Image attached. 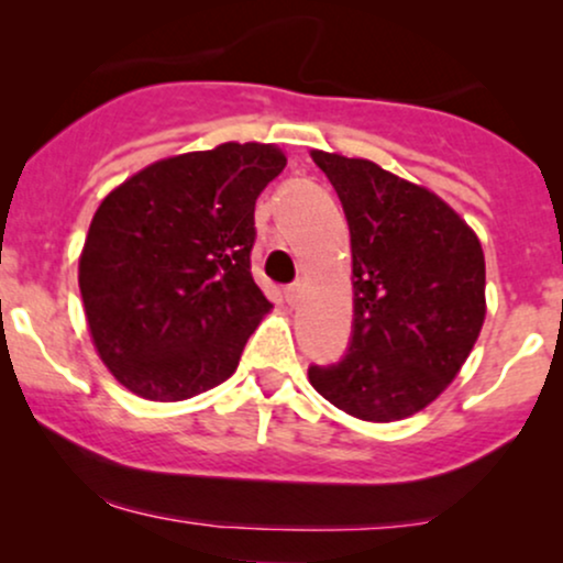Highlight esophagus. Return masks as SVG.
I'll return each instance as SVG.
<instances>
[{"label":"esophagus","mask_w":563,"mask_h":563,"mask_svg":"<svg viewBox=\"0 0 563 563\" xmlns=\"http://www.w3.org/2000/svg\"><path fill=\"white\" fill-rule=\"evenodd\" d=\"M301 294H303V283H290V286L286 288V301L288 303H299Z\"/></svg>","instance_id":"34e87169"}]
</instances>
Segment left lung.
Masks as SVG:
<instances>
[{
    "label": "left lung",
    "instance_id": "obj_1",
    "mask_svg": "<svg viewBox=\"0 0 563 563\" xmlns=\"http://www.w3.org/2000/svg\"><path fill=\"white\" fill-rule=\"evenodd\" d=\"M309 156L344 206L354 290L349 354L309 367V384L360 421H402L448 389L479 339L482 243L429 187L367 158Z\"/></svg>",
    "mask_w": 563,
    "mask_h": 563
}]
</instances>
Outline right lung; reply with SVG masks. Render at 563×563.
Masks as SVG:
<instances>
[{"label":"right lung","instance_id":"obj_1","mask_svg":"<svg viewBox=\"0 0 563 563\" xmlns=\"http://www.w3.org/2000/svg\"><path fill=\"white\" fill-rule=\"evenodd\" d=\"M286 169L273 142L161 158L97 206L79 256L89 335L111 376L183 402L235 373L273 309L251 275L254 206Z\"/></svg>","mask_w":563,"mask_h":563}]
</instances>
